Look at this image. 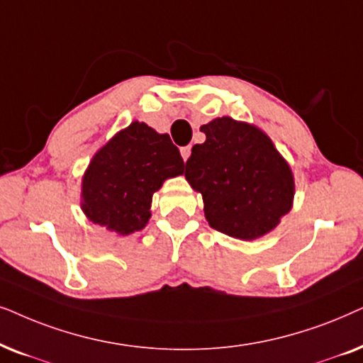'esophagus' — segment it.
I'll use <instances>...</instances> for the list:
<instances>
[{
  "instance_id": "34e87169",
  "label": "esophagus",
  "mask_w": 363,
  "mask_h": 363,
  "mask_svg": "<svg viewBox=\"0 0 363 363\" xmlns=\"http://www.w3.org/2000/svg\"><path fill=\"white\" fill-rule=\"evenodd\" d=\"M181 156H182V159H184V161H187V159H189V156H191V146L181 147Z\"/></svg>"
}]
</instances>
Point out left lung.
Wrapping results in <instances>:
<instances>
[{"label":"left lung","mask_w":363,"mask_h":363,"mask_svg":"<svg viewBox=\"0 0 363 363\" xmlns=\"http://www.w3.org/2000/svg\"><path fill=\"white\" fill-rule=\"evenodd\" d=\"M204 144L192 147L186 177L204 199L212 229L252 240L291 211L294 177L270 139L254 125L219 118L204 124Z\"/></svg>","instance_id":"1"}]
</instances>
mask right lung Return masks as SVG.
Returning a JSON list of instances; mask_svg holds the SVG:
<instances>
[{
	"label": "right lung",
	"mask_w": 363,
	"mask_h": 363,
	"mask_svg": "<svg viewBox=\"0 0 363 363\" xmlns=\"http://www.w3.org/2000/svg\"><path fill=\"white\" fill-rule=\"evenodd\" d=\"M184 172L169 134L133 123L91 161L83 179V211L94 224L131 234L147 224L152 194L167 177Z\"/></svg>",
	"instance_id": "obj_1"
}]
</instances>
